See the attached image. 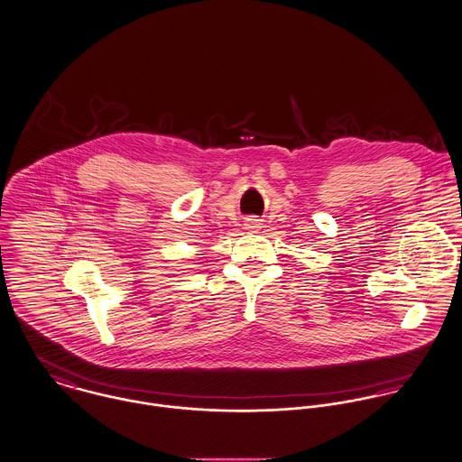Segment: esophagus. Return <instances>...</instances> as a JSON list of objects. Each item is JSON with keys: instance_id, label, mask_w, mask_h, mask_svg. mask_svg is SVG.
<instances>
[{"instance_id": "obj_1", "label": "esophagus", "mask_w": 462, "mask_h": 462, "mask_svg": "<svg viewBox=\"0 0 462 462\" xmlns=\"http://www.w3.org/2000/svg\"><path fill=\"white\" fill-rule=\"evenodd\" d=\"M252 228H254V226H252Z\"/></svg>"}]
</instances>
